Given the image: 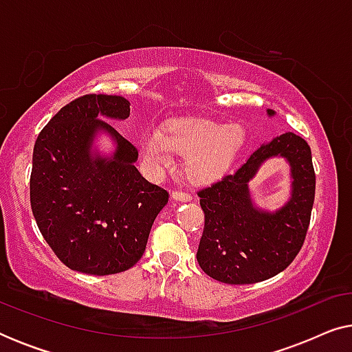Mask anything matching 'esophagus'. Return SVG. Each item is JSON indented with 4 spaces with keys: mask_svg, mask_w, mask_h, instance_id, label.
Wrapping results in <instances>:
<instances>
[{
    "mask_svg": "<svg viewBox=\"0 0 352 352\" xmlns=\"http://www.w3.org/2000/svg\"><path fill=\"white\" fill-rule=\"evenodd\" d=\"M171 197H173V200H176V201H190L192 200V195L187 194V192H182V190H175Z\"/></svg>",
    "mask_w": 352,
    "mask_h": 352,
    "instance_id": "34e87169",
    "label": "esophagus"
}]
</instances>
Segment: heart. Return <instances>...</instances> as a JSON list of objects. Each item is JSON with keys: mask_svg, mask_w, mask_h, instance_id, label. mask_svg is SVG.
I'll return each instance as SVG.
<instances>
[{"mask_svg": "<svg viewBox=\"0 0 352 352\" xmlns=\"http://www.w3.org/2000/svg\"><path fill=\"white\" fill-rule=\"evenodd\" d=\"M245 142L242 124H223L205 118H182L165 129L152 128L141 139L142 155L152 166L170 165L173 153L186 155L184 170L190 181L218 179L232 165Z\"/></svg>", "mask_w": 352, "mask_h": 352, "instance_id": "heart-1", "label": "heart"}]
</instances>
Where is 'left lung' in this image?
Here are the masks:
<instances>
[{"mask_svg": "<svg viewBox=\"0 0 352 352\" xmlns=\"http://www.w3.org/2000/svg\"><path fill=\"white\" fill-rule=\"evenodd\" d=\"M274 110L267 109L269 117ZM285 157L291 166V199L276 212L254 205L248 182L269 157ZM316 175L311 147L285 133L258 147L247 162L199 192L205 213L197 261L214 280L245 285L282 272L296 254L309 228Z\"/></svg>", "mask_w": 352, "mask_h": 352, "instance_id": "8db88e82", "label": "left lung"}]
</instances>
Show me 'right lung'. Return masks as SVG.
<instances>
[{"instance_id":"add662e5","label":"right lung","mask_w":352,"mask_h":352,"mask_svg":"<svg viewBox=\"0 0 352 352\" xmlns=\"http://www.w3.org/2000/svg\"><path fill=\"white\" fill-rule=\"evenodd\" d=\"M122 96L86 94L62 107L33 147L30 204L38 229L74 271L109 276L133 267L146 252L168 192L141 176L138 148L102 118L126 120ZM107 133L116 151L94 147Z\"/></svg>"}]
</instances>
